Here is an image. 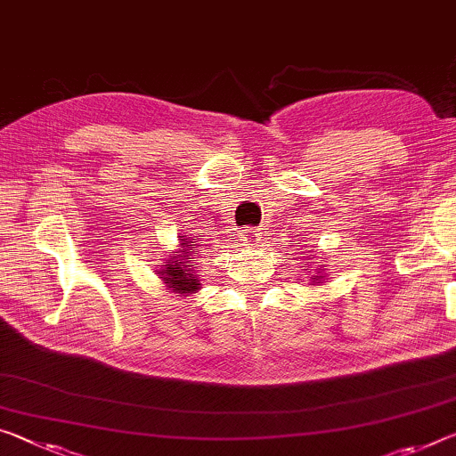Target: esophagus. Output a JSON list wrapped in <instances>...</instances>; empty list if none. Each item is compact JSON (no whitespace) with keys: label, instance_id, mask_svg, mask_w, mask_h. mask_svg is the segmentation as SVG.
<instances>
[{"label":"esophagus","instance_id":"esophagus-1","mask_svg":"<svg viewBox=\"0 0 456 456\" xmlns=\"http://www.w3.org/2000/svg\"><path fill=\"white\" fill-rule=\"evenodd\" d=\"M240 237H241V243L245 245V248H256V245L259 243V240H262V237H259V231L254 229V227L241 229Z\"/></svg>","mask_w":456,"mask_h":456}]
</instances>
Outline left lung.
<instances>
[{"label": "left lung", "instance_id": "obj_1", "mask_svg": "<svg viewBox=\"0 0 456 456\" xmlns=\"http://www.w3.org/2000/svg\"><path fill=\"white\" fill-rule=\"evenodd\" d=\"M324 267H327V265H324ZM319 270H321V267H319ZM322 278H324V276H321V272H319V276H313L310 280H313L316 286H321V284H322Z\"/></svg>", "mask_w": 456, "mask_h": 456}]
</instances>
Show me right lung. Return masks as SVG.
<instances>
[{
    "label": "right lung",
    "instance_id": "1",
    "mask_svg": "<svg viewBox=\"0 0 456 456\" xmlns=\"http://www.w3.org/2000/svg\"><path fill=\"white\" fill-rule=\"evenodd\" d=\"M197 251L202 254L200 245L197 241L189 240L186 235H180L178 249L168 251L170 256L164 259L160 270H156L160 273L166 290H172L180 296L197 294L200 290L199 273L194 270V267H197V256H194Z\"/></svg>",
    "mask_w": 456,
    "mask_h": 456
}]
</instances>
